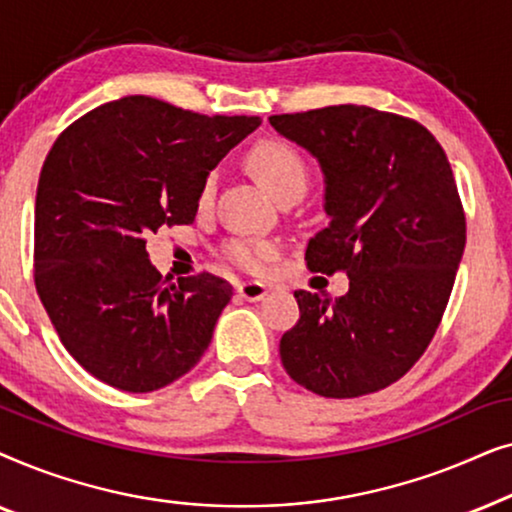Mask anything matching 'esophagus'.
Instances as JSON below:
<instances>
[{
	"label": "esophagus",
	"mask_w": 512,
	"mask_h": 512,
	"mask_svg": "<svg viewBox=\"0 0 512 512\" xmlns=\"http://www.w3.org/2000/svg\"><path fill=\"white\" fill-rule=\"evenodd\" d=\"M237 291H240V296L244 300H249V303H258V300H263L265 296H268V286L261 282H244L237 286Z\"/></svg>",
	"instance_id": "esophagus-1"
}]
</instances>
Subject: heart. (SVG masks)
Listing matches in <instances>:
<instances>
[{"label":"heart","instance_id":"heart-1","mask_svg":"<svg viewBox=\"0 0 512 512\" xmlns=\"http://www.w3.org/2000/svg\"><path fill=\"white\" fill-rule=\"evenodd\" d=\"M247 165L254 177L261 181L265 191L275 195L277 200L286 195H300L310 186V167H307L303 153L296 146L284 142V139H265L258 142L247 153ZM216 193V174L209 172L200 184L198 205L209 207ZM228 261L240 265L242 270L263 272L279 256L277 242L272 240H254V237H233L223 247Z\"/></svg>","mask_w":512,"mask_h":512}]
</instances>
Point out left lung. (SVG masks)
<instances>
[{
  "mask_svg": "<svg viewBox=\"0 0 512 512\" xmlns=\"http://www.w3.org/2000/svg\"><path fill=\"white\" fill-rule=\"evenodd\" d=\"M317 158L331 221L307 242L312 272H347L340 298L296 291L279 340L286 373L326 398L373 394L424 354L450 300L466 219L443 146L424 125L356 104L270 116Z\"/></svg>",
  "mask_w": 512,
  "mask_h": 512,
  "instance_id": "8db88e82",
  "label": "left lung"
}]
</instances>
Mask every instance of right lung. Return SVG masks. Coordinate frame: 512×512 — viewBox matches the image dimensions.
Masks as SVG:
<instances>
[{"instance_id": "add662e5", "label": "right lung", "mask_w": 512, "mask_h": 512, "mask_svg": "<svg viewBox=\"0 0 512 512\" xmlns=\"http://www.w3.org/2000/svg\"><path fill=\"white\" fill-rule=\"evenodd\" d=\"M258 125L130 95L55 139L37 186L34 284L62 345L97 380L146 394L202 359L233 286L209 272L172 284L146 237L193 223L202 179Z\"/></svg>"}]
</instances>
